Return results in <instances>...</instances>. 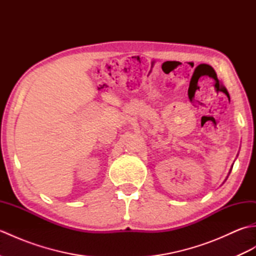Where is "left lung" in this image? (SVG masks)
Returning <instances> with one entry per match:
<instances>
[{
	"instance_id": "left-lung-1",
	"label": "left lung",
	"mask_w": 256,
	"mask_h": 256,
	"mask_svg": "<svg viewBox=\"0 0 256 256\" xmlns=\"http://www.w3.org/2000/svg\"><path fill=\"white\" fill-rule=\"evenodd\" d=\"M230 172H231V170H230Z\"/></svg>"
}]
</instances>
